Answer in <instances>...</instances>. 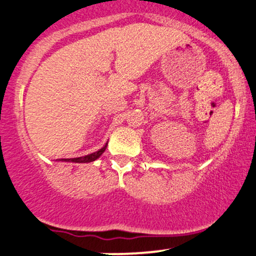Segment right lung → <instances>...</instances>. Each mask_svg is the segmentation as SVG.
Segmentation results:
<instances>
[{"label":"right lung","instance_id":"add662e5","mask_svg":"<svg viewBox=\"0 0 256 256\" xmlns=\"http://www.w3.org/2000/svg\"><path fill=\"white\" fill-rule=\"evenodd\" d=\"M106 144L108 143H106L104 146H103L100 150H98L97 152H94V153L91 154H87V156H78V158H70V159H57L58 162H94V160L100 158V156H102L103 153H104L106 148Z\"/></svg>","mask_w":256,"mask_h":256}]
</instances>
